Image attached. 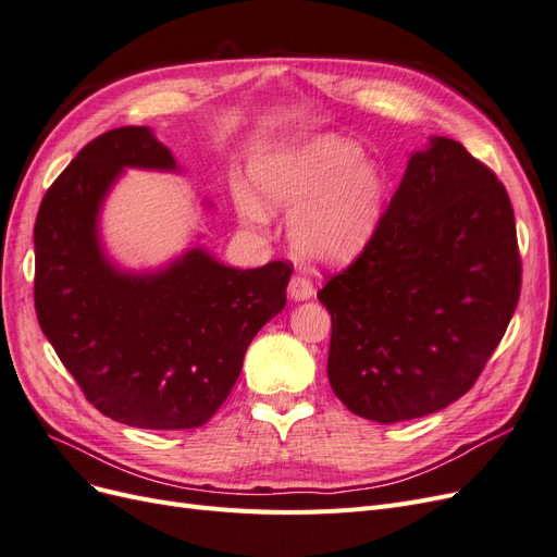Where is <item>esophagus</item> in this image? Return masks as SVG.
<instances>
[{"label":"esophagus","mask_w":557,"mask_h":557,"mask_svg":"<svg viewBox=\"0 0 557 557\" xmlns=\"http://www.w3.org/2000/svg\"><path fill=\"white\" fill-rule=\"evenodd\" d=\"M288 293H290V297H293L295 301H301V299H311V297L315 295V288H313L311 278L297 274V276H293V278H290Z\"/></svg>","instance_id":"obj_1"}]
</instances>
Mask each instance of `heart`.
I'll return each instance as SVG.
<instances>
[{"label": "heart", "mask_w": 557, "mask_h": 557, "mask_svg": "<svg viewBox=\"0 0 557 557\" xmlns=\"http://www.w3.org/2000/svg\"><path fill=\"white\" fill-rule=\"evenodd\" d=\"M362 148L334 134L313 137L252 166V183L269 209L295 211L290 239L318 262L356 260L374 239L385 211V176L362 162ZM250 193L237 195L244 221L267 223V209Z\"/></svg>", "instance_id": "obj_1"}]
</instances>
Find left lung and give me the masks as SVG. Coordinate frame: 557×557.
<instances>
[{
    "mask_svg": "<svg viewBox=\"0 0 557 557\" xmlns=\"http://www.w3.org/2000/svg\"><path fill=\"white\" fill-rule=\"evenodd\" d=\"M520 274L507 188L460 141L430 139L374 239L318 293L334 395L376 423L460 399L509 327Z\"/></svg>",
    "mask_w": 557,
    "mask_h": 557,
    "instance_id": "1",
    "label": "left lung"
}]
</instances>
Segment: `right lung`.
<instances>
[{
	"mask_svg": "<svg viewBox=\"0 0 557 557\" xmlns=\"http://www.w3.org/2000/svg\"><path fill=\"white\" fill-rule=\"evenodd\" d=\"M123 166L176 170L148 127L83 146L35 223V309L46 339L97 411L144 430H193L221 409L246 348L285 307L293 264L234 269L193 248L156 274H125L97 237Z\"/></svg>",
	"mask_w": 557,
	"mask_h": 557,
	"instance_id": "add662e5",
	"label": "right lung"
}]
</instances>
